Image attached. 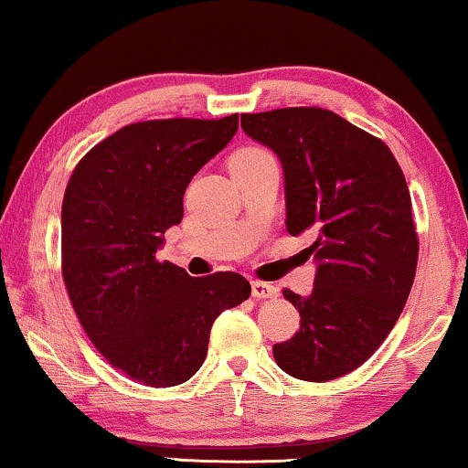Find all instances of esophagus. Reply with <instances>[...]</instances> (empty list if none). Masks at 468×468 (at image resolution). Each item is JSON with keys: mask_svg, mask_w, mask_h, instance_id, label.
<instances>
[{"mask_svg": "<svg viewBox=\"0 0 468 468\" xmlns=\"http://www.w3.org/2000/svg\"><path fill=\"white\" fill-rule=\"evenodd\" d=\"M251 293L253 298H277L279 290L272 283H266V281H251Z\"/></svg>", "mask_w": 468, "mask_h": 468, "instance_id": "obj_1", "label": "esophagus"}]
</instances>
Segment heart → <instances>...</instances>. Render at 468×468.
Listing matches in <instances>:
<instances>
[{"mask_svg":"<svg viewBox=\"0 0 468 468\" xmlns=\"http://www.w3.org/2000/svg\"><path fill=\"white\" fill-rule=\"evenodd\" d=\"M268 153L266 151H260V149H247V151H240L239 155L234 159H258V157H266Z\"/></svg>","mask_w":468,"mask_h":468,"instance_id":"obj_1","label":"heart"}]
</instances>
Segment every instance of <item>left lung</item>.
I'll return each instance as SVG.
<instances>
[{"label": "left lung", "instance_id": "left-lung-1", "mask_svg": "<svg viewBox=\"0 0 468 468\" xmlns=\"http://www.w3.org/2000/svg\"><path fill=\"white\" fill-rule=\"evenodd\" d=\"M240 125L283 165L287 232L315 236V287L283 292L300 330L274 360L296 379H336L386 341L411 292L420 242L405 175L386 143L324 108L242 114Z\"/></svg>", "mask_w": 468, "mask_h": 468}]
</instances>
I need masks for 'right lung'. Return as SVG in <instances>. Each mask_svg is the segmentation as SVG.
Listing matches in <instances>:
<instances>
[{"label":"right lung","instance_id":"right-lung-1","mask_svg":"<svg viewBox=\"0 0 468 468\" xmlns=\"http://www.w3.org/2000/svg\"><path fill=\"white\" fill-rule=\"evenodd\" d=\"M239 114L121 127L76 165L61 207V271L87 336L114 368L151 388L197 373L221 311L249 298L236 272L189 277L159 261L183 194L228 146Z\"/></svg>","mask_w":468,"mask_h":468}]
</instances>
